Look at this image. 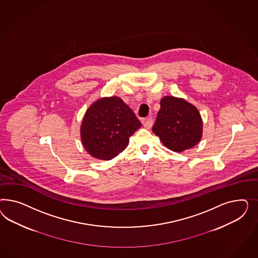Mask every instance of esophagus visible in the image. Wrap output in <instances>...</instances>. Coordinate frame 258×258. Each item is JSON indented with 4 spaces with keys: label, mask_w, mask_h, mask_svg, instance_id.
<instances>
[{
    "label": "esophagus",
    "mask_w": 258,
    "mask_h": 258,
    "mask_svg": "<svg viewBox=\"0 0 258 258\" xmlns=\"http://www.w3.org/2000/svg\"><path fill=\"white\" fill-rule=\"evenodd\" d=\"M143 125L146 128H150L152 125H153V119L151 117L148 118L146 120L143 121Z\"/></svg>",
    "instance_id": "esophagus-1"
}]
</instances>
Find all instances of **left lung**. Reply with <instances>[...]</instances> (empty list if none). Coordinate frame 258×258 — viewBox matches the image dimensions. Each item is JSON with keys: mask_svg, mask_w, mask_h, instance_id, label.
Wrapping results in <instances>:
<instances>
[{"mask_svg": "<svg viewBox=\"0 0 258 258\" xmlns=\"http://www.w3.org/2000/svg\"><path fill=\"white\" fill-rule=\"evenodd\" d=\"M153 133L164 147L182 152L197 146L203 137V122L197 107L183 98L164 96Z\"/></svg>", "mask_w": 258, "mask_h": 258, "instance_id": "obj_1", "label": "left lung"}]
</instances>
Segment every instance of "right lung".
<instances>
[{"label":"right lung","instance_id":"right-lung-1","mask_svg":"<svg viewBox=\"0 0 258 258\" xmlns=\"http://www.w3.org/2000/svg\"><path fill=\"white\" fill-rule=\"evenodd\" d=\"M141 125L133 109L120 97H102L87 109L80 138L91 156L109 161L125 150L130 137Z\"/></svg>","mask_w":258,"mask_h":258}]
</instances>
